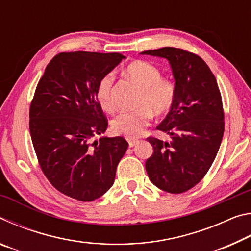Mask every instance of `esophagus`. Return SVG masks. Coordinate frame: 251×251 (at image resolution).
I'll use <instances>...</instances> for the list:
<instances>
[{"mask_svg":"<svg viewBox=\"0 0 251 251\" xmlns=\"http://www.w3.org/2000/svg\"><path fill=\"white\" fill-rule=\"evenodd\" d=\"M127 142H128L129 147H134L136 144L138 143V139H134V138H127Z\"/></svg>","mask_w":251,"mask_h":251,"instance_id":"esophagus-1","label":"esophagus"}]
</instances>
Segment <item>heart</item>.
Wrapping results in <instances>:
<instances>
[{"instance_id":"1","label":"heart","mask_w":251,"mask_h":251,"mask_svg":"<svg viewBox=\"0 0 251 251\" xmlns=\"http://www.w3.org/2000/svg\"><path fill=\"white\" fill-rule=\"evenodd\" d=\"M126 75L138 85L141 94L135 110L122 112L112 121V129L115 134L127 137H137L150 124L153 114L163 115L167 113L175 101L176 88L171 80L161 78L160 71L145 61H135L126 67ZM114 74L107 73L100 79L96 87V100L100 108L107 113L115 109L113 97Z\"/></svg>"}]
</instances>
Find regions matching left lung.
<instances>
[{"label": "left lung", "instance_id": "left-lung-1", "mask_svg": "<svg viewBox=\"0 0 251 251\" xmlns=\"http://www.w3.org/2000/svg\"><path fill=\"white\" fill-rule=\"evenodd\" d=\"M143 55L166 58L175 79L176 97L156 127L171 142L148 137L154 152L146 160L151 181L180 194L201 181L214 163L224 136L222 96L214 74L197 55L175 48L148 50Z\"/></svg>", "mask_w": 251, "mask_h": 251}]
</instances>
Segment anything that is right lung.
I'll return each mask as SVG.
<instances>
[{
	"mask_svg": "<svg viewBox=\"0 0 251 251\" xmlns=\"http://www.w3.org/2000/svg\"><path fill=\"white\" fill-rule=\"evenodd\" d=\"M126 58L118 53H59L46 66L29 107V133L40 166L58 192L80 201L113 186L128 143L93 141L107 128L96 100L100 79Z\"/></svg>",
	"mask_w": 251,
	"mask_h": 251,
	"instance_id": "obj_1",
	"label": "right lung"
}]
</instances>
